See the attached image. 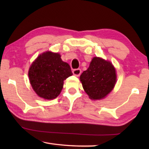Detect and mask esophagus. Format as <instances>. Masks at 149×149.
<instances>
[{"mask_svg":"<svg viewBox=\"0 0 149 149\" xmlns=\"http://www.w3.org/2000/svg\"><path fill=\"white\" fill-rule=\"evenodd\" d=\"M73 74H74L75 75H76V76H79L80 74H81V70L79 68L74 69L73 70Z\"/></svg>","mask_w":149,"mask_h":149,"instance_id":"34e87169","label":"esophagus"}]
</instances>
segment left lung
<instances>
[{
	"mask_svg": "<svg viewBox=\"0 0 149 149\" xmlns=\"http://www.w3.org/2000/svg\"><path fill=\"white\" fill-rule=\"evenodd\" d=\"M80 81L90 99H102L114 87L116 70L111 62L94 57L88 69L80 75Z\"/></svg>",
	"mask_w": 149,
	"mask_h": 149,
	"instance_id": "left-lung-1",
	"label": "left lung"
}]
</instances>
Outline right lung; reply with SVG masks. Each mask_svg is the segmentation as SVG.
Returning a JSON list of instances; mask_svg holds the SVG:
<instances>
[{"label":"right lung","mask_w":149,"mask_h":149,"mask_svg":"<svg viewBox=\"0 0 149 149\" xmlns=\"http://www.w3.org/2000/svg\"><path fill=\"white\" fill-rule=\"evenodd\" d=\"M58 53L46 52L39 55L29 70V81L40 97L51 100L60 95L64 80L73 75L71 68Z\"/></svg>","instance_id":"obj_1"}]
</instances>
